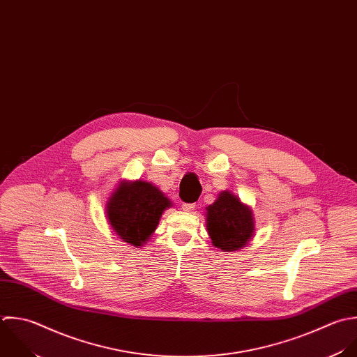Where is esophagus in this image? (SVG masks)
I'll use <instances>...</instances> for the list:
<instances>
[{"label":"esophagus","mask_w":357,"mask_h":357,"mask_svg":"<svg viewBox=\"0 0 357 357\" xmlns=\"http://www.w3.org/2000/svg\"><path fill=\"white\" fill-rule=\"evenodd\" d=\"M195 207H196L195 203H182V210L183 211H192V210H195Z\"/></svg>","instance_id":"esophagus-1"}]
</instances>
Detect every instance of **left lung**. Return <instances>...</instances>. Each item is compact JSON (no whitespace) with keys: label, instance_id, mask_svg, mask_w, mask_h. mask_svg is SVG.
<instances>
[{"label":"left lung","instance_id":"8db88e82","mask_svg":"<svg viewBox=\"0 0 357 357\" xmlns=\"http://www.w3.org/2000/svg\"><path fill=\"white\" fill-rule=\"evenodd\" d=\"M207 231L213 245L222 252H235L245 248L255 235L252 208L238 196L224 190L207 208Z\"/></svg>","mask_w":357,"mask_h":357}]
</instances>
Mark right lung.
<instances>
[{
    "label": "right lung",
    "mask_w": 357,
    "mask_h": 357,
    "mask_svg": "<svg viewBox=\"0 0 357 357\" xmlns=\"http://www.w3.org/2000/svg\"><path fill=\"white\" fill-rule=\"evenodd\" d=\"M165 195L150 182L122 181L107 202V218L114 232L135 248L143 246L155 231L165 208Z\"/></svg>",
    "instance_id": "add662e5"
}]
</instances>
